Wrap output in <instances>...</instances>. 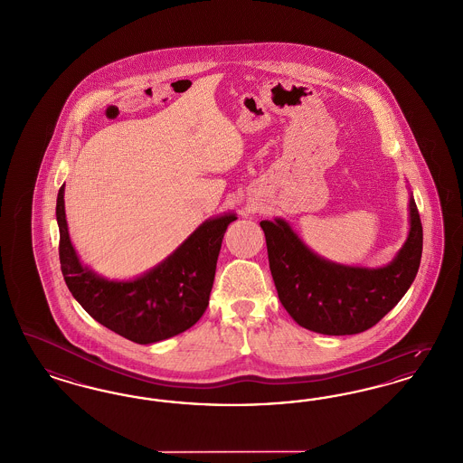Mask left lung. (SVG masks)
<instances>
[{"label": "left lung", "instance_id": "obj_1", "mask_svg": "<svg viewBox=\"0 0 463 463\" xmlns=\"http://www.w3.org/2000/svg\"><path fill=\"white\" fill-rule=\"evenodd\" d=\"M272 279L286 312L327 335L364 333L405 297L422 257V223L410 193L408 236L383 267L343 265L312 251L284 219L260 222Z\"/></svg>", "mask_w": 463, "mask_h": 463}]
</instances>
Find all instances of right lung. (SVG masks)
Masks as SVG:
<instances>
[{"label": "right lung", "instance_id": "add662e5", "mask_svg": "<svg viewBox=\"0 0 463 463\" xmlns=\"http://www.w3.org/2000/svg\"><path fill=\"white\" fill-rule=\"evenodd\" d=\"M65 184L56 198L60 263L69 291L96 322L137 345L184 333L204 314L223 234L236 213L200 223L165 260L128 280L107 279L84 265L69 234Z\"/></svg>", "mask_w": 463, "mask_h": 463}]
</instances>
